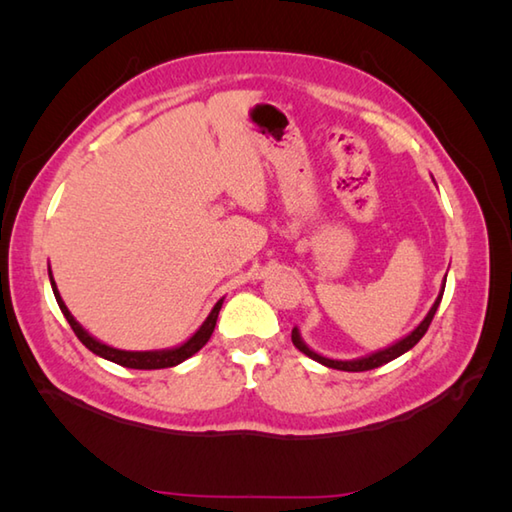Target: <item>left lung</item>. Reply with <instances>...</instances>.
<instances>
[{
    "label": "left lung",
    "instance_id": "8db88e82",
    "mask_svg": "<svg viewBox=\"0 0 512 512\" xmlns=\"http://www.w3.org/2000/svg\"><path fill=\"white\" fill-rule=\"evenodd\" d=\"M444 286H447V275H444V279H442L440 292H438L436 301H433V306L429 308L427 317H424L409 334L402 336V339H398L396 343H391V345L383 347V350H376V352H372V354H365V356H358V358H350V361H339V358H328V356H323V354H319V352H314L312 347H310L306 341H303V336H301L299 328H292V343H295V347H297L299 352L310 356L312 361H317V363H321V365H325V367H332V369H341V372H367V369H376V367H380V365L394 361V358L402 356L405 352H409L411 347L422 339L424 332L429 330L433 314H436V310H438V306H440L442 295H444Z\"/></svg>",
    "mask_w": 512,
    "mask_h": 512
}]
</instances>
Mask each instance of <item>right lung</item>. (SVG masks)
I'll return each mask as SVG.
<instances>
[{"mask_svg":"<svg viewBox=\"0 0 512 512\" xmlns=\"http://www.w3.org/2000/svg\"><path fill=\"white\" fill-rule=\"evenodd\" d=\"M48 277H50V286H52V292H54V299H57L59 308L63 312V317L68 319L70 328L74 330L76 336H79V341L85 347H88L90 352H94L96 356H101V358H105V361H112L116 365L129 367V369H165V367H176V365L187 361V358H191L195 352H200L202 347L206 345V341L211 339V334L215 330L217 314H220V308H222V303H224V299L217 301L215 306H213V310L209 312V317L204 319V323L200 325V328L195 330L187 341H182L180 345L167 347V350H147V352L118 350V347H112V345H107V343L96 339V336H92L88 330L83 328L79 321L72 317V312L68 310V306H65L61 295H59L57 284H54V277H52V270L50 268H48Z\"/></svg>","mask_w":512,"mask_h":512,"instance_id":"obj_1","label":"right lung"}]
</instances>
